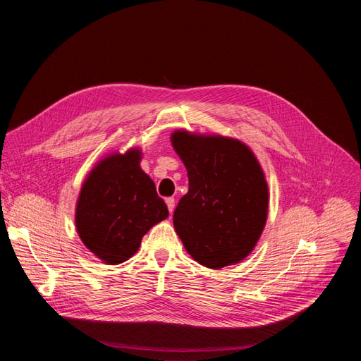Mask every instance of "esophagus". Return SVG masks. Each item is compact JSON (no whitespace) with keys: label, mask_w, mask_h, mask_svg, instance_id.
Here are the masks:
<instances>
[{"label":"esophagus","mask_w":361,"mask_h":361,"mask_svg":"<svg viewBox=\"0 0 361 361\" xmlns=\"http://www.w3.org/2000/svg\"><path fill=\"white\" fill-rule=\"evenodd\" d=\"M166 203H167V207H169L170 214H173V211H174V199L173 197H167Z\"/></svg>","instance_id":"1"}]
</instances>
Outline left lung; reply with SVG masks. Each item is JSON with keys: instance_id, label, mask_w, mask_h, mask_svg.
Returning a JSON list of instances; mask_svg holds the SVG:
<instances>
[{"instance_id": "obj_1", "label": "left lung", "mask_w": 361, "mask_h": 361, "mask_svg": "<svg viewBox=\"0 0 361 361\" xmlns=\"http://www.w3.org/2000/svg\"><path fill=\"white\" fill-rule=\"evenodd\" d=\"M170 140L190 182L173 214L185 250L206 268L239 264L256 247L268 216V183L257 158L231 137L182 129Z\"/></svg>"}]
</instances>
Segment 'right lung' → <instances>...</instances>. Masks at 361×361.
Wrapping results in <instances>:
<instances>
[{
  "instance_id": "add662e5",
  "label": "right lung",
  "mask_w": 361,
  "mask_h": 361,
  "mask_svg": "<svg viewBox=\"0 0 361 361\" xmlns=\"http://www.w3.org/2000/svg\"><path fill=\"white\" fill-rule=\"evenodd\" d=\"M140 161V149L102 158L85 178L76 202V232L108 265L133 257L143 236L169 216L167 204Z\"/></svg>"
}]
</instances>
